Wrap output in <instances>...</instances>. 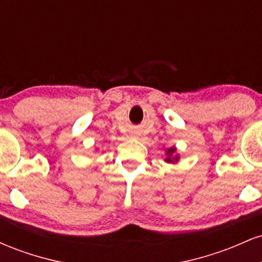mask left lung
Returning a JSON list of instances; mask_svg holds the SVG:
<instances>
[{
  "label": "left lung",
  "instance_id": "left-lung-1",
  "mask_svg": "<svg viewBox=\"0 0 262 262\" xmlns=\"http://www.w3.org/2000/svg\"><path fill=\"white\" fill-rule=\"evenodd\" d=\"M175 150H176L175 148H171V149L167 150V155H169V156H167V158H166V161H167V162H173V161H177V156H175V159L171 158V155H172L173 152H175Z\"/></svg>",
  "mask_w": 262,
  "mask_h": 262
}]
</instances>
